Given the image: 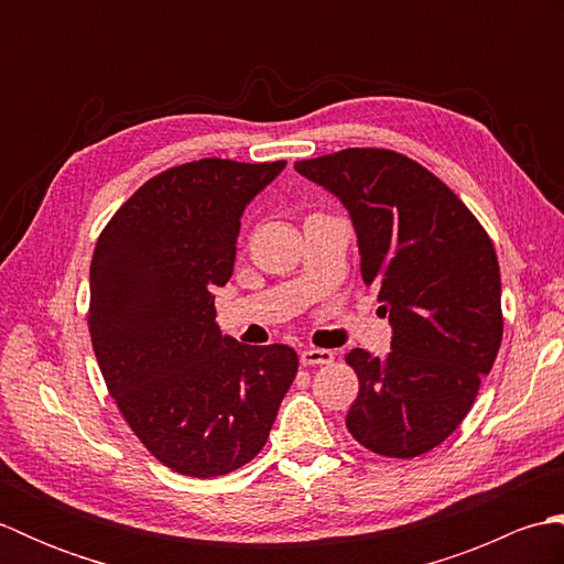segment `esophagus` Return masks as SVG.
I'll return each mask as SVG.
<instances>
[{"label":"esophagus","instance_id":"esophagus-1","mask_svg":"<svg viewBox=\"0 0 564 564\" xmlns=\"http://www.w3.org/2000/svg\"><path fill=\"white\" fill-rule=\"evenodd\" d=\"M334 361V354L327 349H315V346H310L301 354V364L303 366H327Z\"/></svg>","mask_w":564,"mask_h":564}]
</instances>
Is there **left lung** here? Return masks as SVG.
<instances>
[{
  "mask_svg": "<svg viewBox=\"0 0 564 564\" xmlns=\"http://www.w3.org/2000/svg\"><path fill=\"white\" fill-rule=\"evenodd\" d=\"M351 213L366 285L392 351L346 354L358 394L346 429L386 458H416L460 426L505 334L492 239L473 210L402 152L346 148L295 162Z\"/></svg>",
  "mask_w": 564,
  "mask_h": 564,
  "instance_id": "1",
  "label": "left lung"
}]
</instances>
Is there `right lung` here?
Masks as SVG:
<instances>
[{
    "mask_svg": "<svg viewBox=\"0 0 564 564\" xmlns=\"http://www.w3.org/2000/svg\"><path fill=\"white\" fill-rule=\"evenodd\" d=\"M283 166H170L94 247L87 327L104 382L142 446L178 475L208 480L247 465L297 373L291 346L223 337L213 305V285L232 275L245 206Z\"/></svg>",
    "mask_w": 564,
    "mask_h": 564,
    "instance_id": "obj_1",
    "label": "right lung"
}]
</instances>
